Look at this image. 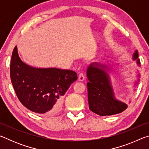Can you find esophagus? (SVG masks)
I'll return each instance as SVG.
<instances>
[{
  "label": "esophagus",
  "mask_w": 149,
  "mask_h": 149,
  "mask_svg": "<svg viewBox=\"0 0 149 149\" xmlns=\"http://www.w3.org/2000/svg\"><path fill=\"white\" fill-rule=\"evenodd\" d=\"M85 79V75L83 74V73H80L79 74V76H78V80L79 81H83Z\"/></svg>",
  "instance_id": "obj_1"
}]
</instances>
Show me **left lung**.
<instances>
[{"label": "left lung", "mask_w": 149, "mask_h": 149, "mask_svg": "<svg viewBox=\"0 0 149 149\" xmlns=\"http://www.w3.org/2000/svg\"><path fill=\"white\" fill-rule=\"evenodd\" d=\"M138 57V52L135 50L133 59L137 60V64L140 65ZM108 70L109 68L107 65L93 62L88 67L87 71L89 81L87 84L89 109L102 116L119 114L127 108L124 102L115 99L107 73Z\"/></svg>", "instance_id": "obj_1"}]
</instances>
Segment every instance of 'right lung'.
Returning a JSON list of instances; mask_svg holds the SVG:
<instances>
[{
	"label": "right lung",
	"instance_id": "obj_1",
	"mask_svg": "<svg viewBox=\"0 0 149 149\" xmlns=\"http://www.w3.org/2000/svg\"><path fill=\"white\" fill-rule=\"evenodd\" d=\"M10 79L17 98L27 109L39 114L52 116L62 105L63 96L77 79L72 70L49 68H37L22 61L17 47L12 52Z\"/></svg>",
	"mask_w": 149,
	"mask_h": 149
}]
</instances>
